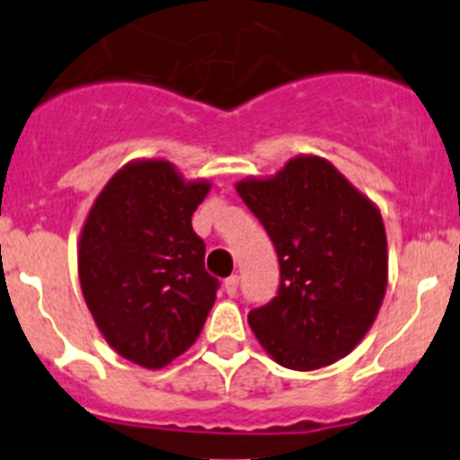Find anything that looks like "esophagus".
<instances>
[{
    "label": "esophagus",
    "mask_w": 460,
    "mask_h": 460,
    "mask_svg": "<svg viewBox=\"0 0 460 460\" xmlns=\"http://www.w3.org/2000/svg\"><path fill=\"white\" fill-rule=\"evenodd\" d=\"M223 288H226V292H227V295H230V296L237 295V290H239V276H237V274L227 276L226 283H223Z\"/></svg>",
    "instance_id": "obj_1"
}]
</instances>
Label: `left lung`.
I'll list each match as a JSON object with an SVG mask.
<instances>
[{"instance_id":"8db88e82","label":"left lung","mask_w":460,"mask_h":460,"mask_svg":"<svg viewBox=\"0 0 460 460\" xmlns=\"http://www.w3.org/2000/svg\"><path fill=\"white\" fill-rule=\"evenodd\" d=\"M237 193L279 255V290L251 308L260 345L292 371L329 367L364 339L387 288V234L377 207L334 165L296 156Z\"/></svg>"}]
</instances>
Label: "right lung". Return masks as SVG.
I'll use <instances>...</instances> for the list:
<instances>
[{
  "instance_id": "add662e5",
  "label": "right lung",
  "mask_w": 460,
  "mask_h": 460,
  "mask_svg": "<svg viewBox=\"0 0 460 460\" xmlns=\"http://www.w3.org/2000/svg\"><path fill=\"white\" fill-rule=\"evenodd\" d=\"M209 181L136 161L105 184L80 234L78 274L93 323L124 359L164 368L200 336L218 279L190 217Z\"/></svg>"
}]
</instances>
